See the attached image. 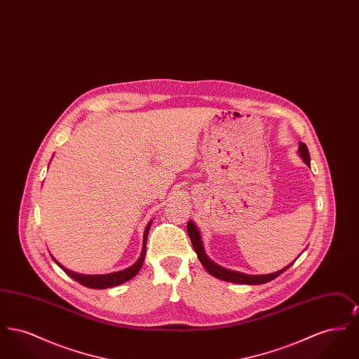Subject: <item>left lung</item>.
I'll use <instances>...</instances> for the list:
<instances>
[{"label": "left lung", "instance_id": "1", "mask_svg": "<svg viewBox=\"0 0 359 359\" xmlns=\"http://www.w3.org/2000/svg\"><path fill=\"white\" fill-rule=\"evenodd\" d=\"M299 154L302 156V158L304 160V163L309 167V152H308L307 145L300 142L299 145ZM187 233L191 239V243L198 255L199 261L202 262V265L205 266V271L210 274H212L214 277L217 278H221L224 281H230V283H237V284H250V285H257V284H265L268 281H272L273 278H276L277 276H280L281 273H284L290 266L293 265V262L288 265L287 268L276 272V273L271 274H261V276H249V274L239 273V272H233V271H229V269H224L222 266L217 265L215 262H212L207 255H205V248H203V242L201 239V234H199V230L196 229V226L194 224V222H188L187 224Z\"/></svg>", "mask_w": 359, "mask_h": 359}]
</instances>
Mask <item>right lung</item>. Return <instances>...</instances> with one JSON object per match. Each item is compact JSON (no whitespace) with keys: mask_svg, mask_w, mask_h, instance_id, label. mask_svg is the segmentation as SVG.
<instances>
[{"mask_svg":"<svg viewBox=\"0 0 359 359\" xmlns=\"http://www.w3.org/2000/svg\"><path fill=\"white\" fill-rule=\"evenodd\" d=\"M152 221L148 223L145 233H144V243H142V252H141V257L137 259L136 264L132 265L130 268L121 271V272H116V273L110 274H97V276H87V274L74 273L69 269H66L65 266H62L55 258H52L66 273L69 274V277H72L75 281H78L79 284L85 285L87 288H94V290H104V288H111L116 285H120L122 283L133 278L141 269L144 259H145V253H147V239H148V233L151 229Z\"/></svg>","mask_w":359,"mask_h":359,"instance_id":"1","label":"right lung"}]
</instances>
